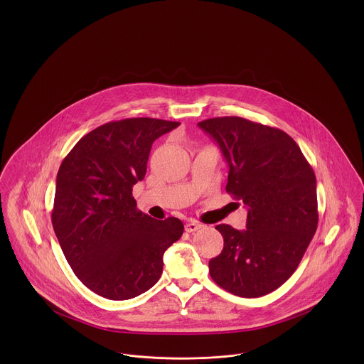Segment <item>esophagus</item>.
Instances as JSON below:
<instances>
[{
  "mask_svg": "<svg viewBox=\"0 0 364 364\" xmlns=\"http://www.w3.org/2000/svg\"><path fill=\"white\" fill-rule=\"evenodd\" d=\"M202 226H203L202 224H199V223H196V221H190V223L186 224V232H188V233L196 232V230H199Z\"/></svg>",
  "mask_w": 364,
  "mask_h": 364,
  "instance_id": "34e87169",
  "label": "esophagus"
}]
</instances>
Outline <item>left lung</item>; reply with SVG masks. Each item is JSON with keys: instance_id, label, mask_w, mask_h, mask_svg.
Listing matches in <instances>:
<instances>
[{"instance_id": "8db88e82", "label": "left lung", "mask_w": 364, "mask_h": 364, "mask_svg": "<svg viewBox=\"0 0 364 364\" xmlns=\"http://www.w3.org/2000/svg\"><path fill=\"white\" fill-rule=\"evenodd\" d=\"M217 141L229 166L226 192L247 206V229L215 226L221 254L210 276L228 292L259 297L297 269L318 226L316 178L294 139L242 117L198 122Z\"/></svg>"}]
</instances>
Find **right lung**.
Wrapping results in <instances>:
<instances>
[{
    "label": "right lung",
    "mask_w": 364,
    "mask_h": 364,
    "mask_svg": "<svg viewBox=\"0 0 364 364\" xmlns=\"http://www.w3.org/2000/svg\"><path fill=\"white\" fill-rule=\"evenodd\" d=\"M178 125L149 117L106 122L80 139L58 169L54 233L76 277L102 297L149 291L162 274L164 252L184 232L178 218L141 213L132 196L153 141Z\"/></svg>",
    "instance_id": "add662e5"
}]
</instances>
